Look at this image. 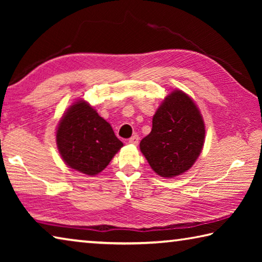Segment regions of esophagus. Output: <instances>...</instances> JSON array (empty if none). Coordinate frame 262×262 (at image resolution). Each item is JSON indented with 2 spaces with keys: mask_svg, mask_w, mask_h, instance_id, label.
I'll use <instances>...</instances> for the list:
<instances>
[{
  "mask_svg": "<svg viewBox=\"0 0 262 262\" xmlns=\"http://www.w3.org/2000/svg\"><path fill=\"white\" fill-rule=\"evenodd\" d=\"M139 140H140V137H139V135H133L129 140H128V142H129L130 144H135V145H137L139 144Z\"/></svg>",
  "mask_w": 262,
  "mask_h": 262,
  "instance_id": "obj_1",
  "label": "esophagus"
}]
</instances>
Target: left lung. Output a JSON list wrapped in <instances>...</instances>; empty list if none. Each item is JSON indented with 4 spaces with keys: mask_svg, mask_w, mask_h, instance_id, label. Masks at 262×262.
Wrapping results in <instances>:
<instances>
[{
    "mask_svg": "<svg viewBox=\"0 0 262 262\" xmlns=\"http://www.w3.org/2000/svg\"><path fill=\"white\" fill-rule=\"evenodd\" d=\"M205 123L194 101L181 90L168 95L152 118V129L140 149L152 170L173 178L189 170L205 142Z\"/></svg>",
    "mask_w": 262,
    "mask_h": 262,
    "instance_id": "obj_1",
    "label": "left lung"
}]
</instances>
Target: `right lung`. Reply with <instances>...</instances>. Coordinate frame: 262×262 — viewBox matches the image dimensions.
<instances>
[{
  "label": "right lung",
  "instance_id": "1",
  "mask_svg": "<svg viewBox=\"0 0 262 262\" xmlns=\"http://www.w3.org/2000/svg\"><path fill=\"white\" fill-rule=\"evenodd\" d=\"M56 144L64 163L88 176L103 171L123 145L110 123L84 100L74 103L62 117Z\"/></svg>",
  "mask_w": 262,
  "mask_h": 262
}]
</instances>
